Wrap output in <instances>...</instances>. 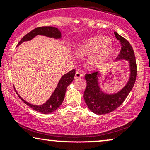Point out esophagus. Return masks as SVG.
Returning <instances> with one entry per match:
<instances>
[{"label": "esophagus", "mask_w": 150, "mask_h": 150, "mask_svg": "<svg viewBox=\"0 0 150 150\" xmlns=\"http://www.w3.org/2000/svg\"><path fill=\"white\" fill-rule=\"evenodd\" d=\"M82 76H83V75L82 73H80V72H76V73L75 75V79H79Z\"/></svg>", "instance_id": "obj_1"}]
</instances>
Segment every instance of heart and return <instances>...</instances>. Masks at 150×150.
<instances>
[{
	"label": "heart",
	"instance_id": "heart-1",
	"mask_svg": "<svg viewBox=\"0 0 150 150\" xmlns=\"http://www.w3.org/2000/svg\"><path fill=\"white\" fill-rule=\"evenodd\" d=\"M113 52V46L109 44V40L105 37H98L86 41L81 44L77 53L80 56L91 55L88 65L92 68L100 67Z\"/></svg>",
	"mask_w": 150,
	"mask_h": 150
}]
</instances>
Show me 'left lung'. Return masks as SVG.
Wrapping results in <instances>:
<instances>
[{"label": "left lung", "mask_w": 150, "mask_h": 150, "mask_svg": "<svg viewBox=\"0 0 150 150\" xmlns=\"http://www.w3.org/2000/svg\"><path fill=\"white\" fill-rule=\"evenodd\" d=\"M116 39L121 45L120 53L117 58L118 60H128L130 63V79L126 85L121 90L116 94H107L101 90L99 87L98 72L85 74L87 87L84 92V99L88 108L96 114L102 115L111 113L123 103L129 93L132 90L137 76V65L135 53L132 46L124 37H121L117 32H114Z\"/></svg>", "instance_id": "1"}]
</instances>
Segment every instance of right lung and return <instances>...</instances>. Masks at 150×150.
<instances>
[{"instance_id": "right-lung-1", "label": "right lung", "mask_w": 150, "mask_h": 150, "mask_svg": "<svg viewBox=\"0 0 150 150\" xmlns=\"http://www.w3.org/2000/svg\"><path fill=\"white\" fill-rule=\"evenodd\" d=\"M37 35H43L46 36V37H53L55 39H60L61 37V32L58 30L57 28L53 27H37L34 30H32L30 32L27 33L25 36H24L22 38L21 40L18 43V46L22 44V42H26V41H30L32 39ZM75 75V70L73 69L71 71L68 72V73L63 75L60 80L59 82H58L57 87H56L55 91L53 92L52 95L49 98L45 104L42 105H39V106H37V105L31 104L30 103L27 102L20 97V96L18 94V97L21 99L22 101H24L27 106H30L34 111H38L39 113H52L53 111H56L57 108L61 106V104L63 102V99H64L65 92H66V89L68 86L73 82L74 76ZM16 92V91H15Z\"/></svg>"}]
</instances>
